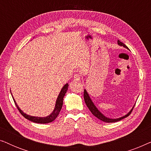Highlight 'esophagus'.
Returning <instances> with one entry per match:
<instances>
[{
    "mask_svg": "<svg viewBox=\"0 0 151 151\" xmlns=\"http://www.w3.org/2000/svg\"><path fill=\"white\" fill-rule=\"evenodd\" d=\"M81 76H80L79 74H76L75 76H74V80L75 81H79V80H81Z\"/></svg>",
    "mask_w": 151,
    "mask_h": 151,
    "instance_id": "esophagus-1",
    "label": "esophagus"
}]
</instances>
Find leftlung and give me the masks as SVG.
I'll return each instance as SVG.
<instances>
[{"instance_id": "obj_1", "label": "left lung", "mask_w": 151, "mask_h": 151, "mask_svg": "<svg viewBox=\"0 0 151 151\" xmlns=\"http://www.w3.org/2000/svg\"><path fill=\"white\" fill-rule=\"evenodd\" d=\"M117 44H118V45H119V46L124 47V48L129 49V48H128L127 46H126V45L124 44V43L120 42V41H119V40H117ZM84 102H85L86 106H87V107L88 108V109L90 110L92 114L95 117H96L97 118L100 119V120L104 122H108V123L118 122L119 120H121V119H122L124 118H125V117H128L130 114H131V113L132 112V111H133L134 106H135V105H134V106H133V108L131 109V111H130L129 112L127 113V114L124 115V116L118 117V118H113H113H109V117H107L106 116H105L104 114H102V113L98 110V109L97 108L96 105L94 104V103L93 102L92 100L91 99L89 95H88V92L86 91V89H84Z\"/></svg>"}]
</instances>
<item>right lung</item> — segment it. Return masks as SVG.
Instances as JSON below:
<instances>
[{"label": "right lung", "mask_w": 151, "mask_h": 151, "mask_svg": "<svg viewBox=\"0 0 151 151\" xmlns=\"http://www.w3.org/2000/svg\"><path fill=\"white\" fill-rule=\"evenodd\" d=\"M68 86H69V84L67 83L63 86V88H62L57 98L56 102H55V108L53 109V112L47 117H36V116H32V115L26 114V113H24L23 111L19 108V106H18L17 103L16 102V101L14 100V98L13 99H14V102H15L16 107H17V109H18V111H19L20 113L22 115V116H24L26 119H27L28 120L33 122H35V123H38V124L49 123V122H53V120H55V119L56 118L58 115H59L60 111L62 106H63V98L65 96V93L67 91Z\"/></svg>", "instance_id": "1"}]
</instances>
